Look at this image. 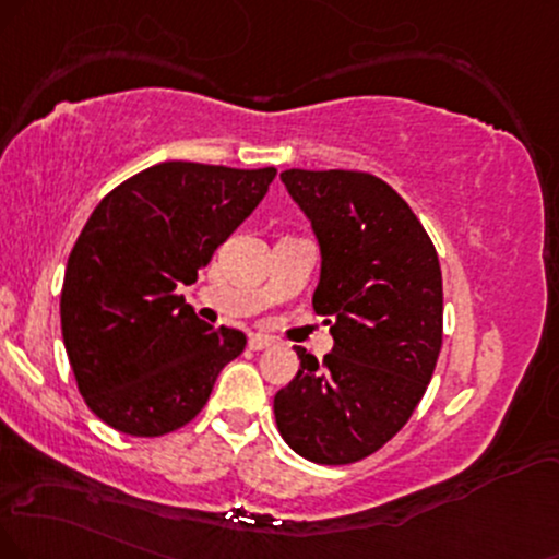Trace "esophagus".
<instances>
[{
	"label": "esophagus",
	"mask_w": 559,
	"mask_h": 559,
	"mask_svg": "<svg viewBox=\"0 0 559 559\" xmlns=\"http://www.w3.org/2000/svg\"><path fill=\"white\" fill-rule=\"evenodd\" d=\"M272 344H274V340H272V336H266V334H251V336H248V347H251L253 353H261V349L272 347Z\"/></svg>",
	"instance_id": "1"
}]
</instances>
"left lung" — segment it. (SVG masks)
I'll list each match as a JSON object with an SVG mask.
<instances>
[{"mask_svg": "<svg viewBox=\"0 0 559 559\" xmlns=\"http://www.w3.org/2000/svg\"><path fill=\"white\" fill-rule=\"evenodd\" d=\"M321 243L313 311L334 349L274 396L285 443L313 464H355L383 448L425 396L443 344L438 251L409 204L360 170L280 176Z\"/></svg>", "mask_w": 559, "mask_h": 559, "instance_id": "1", "label": "left lung"}]
</instances>
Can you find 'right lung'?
I'll return each instance as SVG.
<instances>
[{"mask_svg":"<svg viewBox=\"0 0 559 559\" xmlns=\"http://www.w3.org/2000/svg\"><path fill=\"white\" fill-rule=\"evenodd\" d=\"M277 168L168 160L100 199L69 253L61 336L95 417L160 438L204 409L219 370L246 347L178 295L257 210Z\"/></svg>","mask_w":559,"mask_h":559,"instance_id":"1","label":"right lung"}]
</instances>
